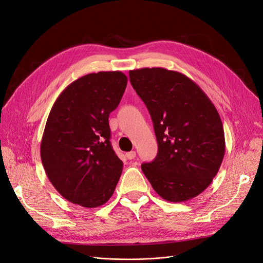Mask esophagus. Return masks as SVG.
Returning a JSON list of instances; mask_svg holds the SVG:
<instances>
[{
  "label": "esophagus",
  "mask_w": 263,
  "mask_h": 263,
  "mask_svg": "<svg viewBox=\"0 0 263 263\" xmlns=\"http://www.w3.org/2000/svg\"><path fill=\"white\" fill-rule=\"evenodd\" d=\"M126 157H127L129 160H132V159H134V158L136 157V153H135V151H130V153H127V154H126Z\"/></svg>",
  "instance_id": "obj_1"
}]
</instances>
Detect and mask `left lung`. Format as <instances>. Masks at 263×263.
Listing matches in <instances>:
<instances>
[{"mask_svg":"<svg viewBox=\"0 0 263 263\" xmlns=\"http://www.w3.org/2000/svg\"><path fill=\"white\" fill-rule=\"evenodd\" d=\"M154 122L158 155L142 171L165 200L181 202L210 185L225 155L223 123L194 81L164 68L129 71Z\"/></svg>","mask_w":263,"mask_h":263,"instance_id":"obj_1","label":"left lung"}]
</instances>
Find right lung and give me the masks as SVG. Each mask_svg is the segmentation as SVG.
Masks as SVG:
<instances>
[{
  "instance_id": "add662e5",
  "label": "right lung",
  "mask_w": 263,
  "mask_h": 263,
  "mask_svg": "<svg viewBox=\"0 0 263 263\" xmlns=\"http://www.w3.org/2000/svg\"><path fill=\"white\" fill-rule=\"evenodd\" d=\"M128 79L121 71H100L68 85L49 114L40 157L60 194L85 208L112 197L123 164L110 145L109 113L118 106Z\"/></svg>"
}]
</instances>
